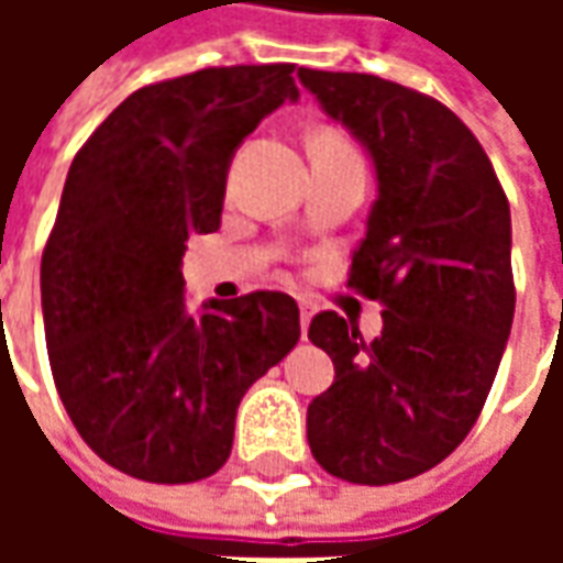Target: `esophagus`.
<instances>
[{
  "label": "esophagus",
  "mask_w": 563,
  "mask_h": 563,
  "mask_svg": "<svg viewBox=\"0 0 563 563\" xmlns=\"http://www.w3.org/2000/svg\"><path fill=\"white\" fill-rule=\"evenodd\" d=\"M298 310H301V331H307V325H310V319H313V313H317V305L310 301V298H298Z\"/></svg>",
  "instance_id": "obj_1"
}]
</instances>
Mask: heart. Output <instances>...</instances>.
<instances>
[{"label": "heart", "mask_w": 563, "mask_h": 563, "mask_svg": "<svg viewBox=\"0 0 563 563\" xmlns=\"http://www.w3.org/2000/svg\"><path fill=\"white\" fill-rule=\"evenodd\" d=\"M313 144H331V147H346V144H343V141L338 139V135H319V139L313 141Z\"/></svg>", "instance_id": "heart-1"}]
</instances>
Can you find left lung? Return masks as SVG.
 Wrapping results in <instances>:
<instances>
[{"instance_id": "8db88e82", "label": "left lung", "mask_w": 563, "mask_h": 563, "mask_svg": "<svg viewBox=\"0 0 563 563\" xmlns=\"http://www.w3.org/2000/svg\"><path fill=\"white\" fill-rule=\"evenodd\" d=\"M298 78L374 162L346 286L383 301L374 341L334 310L310 322L334 383L307 407V443L346 483H404L459 446L492 391L516 313L509 201L446 104L374 75Z\"/></svg>"}]
</instances>
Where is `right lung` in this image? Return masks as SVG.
<instances>
[{
	"label": "right lung",
	"mask_w": 563,
	"mask_h": 563,
	"mask_svg": "<svg viewBox=\"0 0 563 563\" xmlns=\"http://www.w3.org/2000/svg\"><path fill=\"white\" fill-rule=\"evenodd\" d=\"M283 102L289 63L201 68L111 111L68 168L42 256L47 355L87 446L147 483L229 459L246 389L301 338L283 292L186 307L189 234L220 229L234 150Z\"/></svg>",
	"instance_id": "add662e5"
}]
</instances>
